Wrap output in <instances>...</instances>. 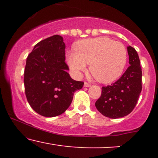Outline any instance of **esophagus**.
<instances>
[{
  "label": "esophagus",
  "instance_id": "1",
  "mask_svg": "<svg viewBox=\"0 0 158 158\" xmlns=\"http://www.w3.org/2000/svg\"><path fill=\"white\" fill-rule=\"evenodd\" d=\"M84 86L85 87H87V88H88V87L90 86V83H88V82H85Z\"/></svg>",
  "mask_w": 158,
  "mask_h": 158
}]
</instances>
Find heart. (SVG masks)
<instances>
[{"label":"heart","mask_w":158,"mask_h":158,"mask_svg":"<svg viewBox=\"0 0 158 158\" xmlns=\"http://www.w3.org/2000/svg\"><path fill=\"white\" fill-rule=\"evenodd\" d=\"M75 52L67 56L70 68L79 77L90 64V71L98 81L109 83L123 73L128 59L126 47L107 37L81 40L74 45Z\"/></svg>","instance_id":"b5f03b06"}]
</instances>
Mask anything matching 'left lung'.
Instances as JSON below:
<instances>
[{"mask_svg":"<svg viewBox=\"0 0 158 158\" xmlns=\"http://www.w3.org/2000/svg\"><path fill=\"white\" fill-rule=\"evenodd\" d=\"M130 66L117 81L102 88V94L95 103L97 109L111 119L129 114L137 105L142 90V69L138 54L134 48H127Z\"/></svg>","mask_w":158,"mask_h":158,"instance_id":"obj_1","label":"left lung"}]
</instances>
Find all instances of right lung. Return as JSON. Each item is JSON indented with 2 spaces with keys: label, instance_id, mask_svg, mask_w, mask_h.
Instances as JSON below:
<instances>
[{
  "label": "right lung",
  "instance_id": "right-lung-1",
  "mask_svg": "<svg viewBox=\"0 0 158 158\" xmlns=\"http://www.w3.org/2000/svg\"><path fill=\"white\" fill-rule=\"evenodd\" d=\"M65 63V44L54 35L35 45L27 56L24 69L25 94L36 113L47 117L63 114L71 104L74 92L83 81L70 77Z\"/></svg>",
  "mask_w": 158,
  "mask_h": 158
}]
</instances>
